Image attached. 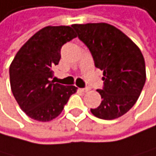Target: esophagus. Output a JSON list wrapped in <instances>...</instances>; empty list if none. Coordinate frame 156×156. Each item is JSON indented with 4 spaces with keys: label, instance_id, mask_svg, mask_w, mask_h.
I'll list each match as a JSON object with an SVG mask.
<instances>
[{
    "label": "esophagus",
    "instance_id": "34e87169",
    "mask_svg": "<svg viewBox=\"0 0 156 156\" xmlns=\"http://www.w3.org/2000/svg\"><path fill=\"white\" fill-rule=\"evenodd\" d=\"M88 90H89L88 88H80V91L82 92V93H85V92H87Z\"/></svg>",
    "mask_w": 156,
    "mask_h": 156
}]
</instances>
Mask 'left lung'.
<instances>
[{
	"label": "left lung",
	"instance_id": "obj_1",
	"mask_svg": "<svg viewBox=\"0 0 156 156\" xmlns=\"http://www.w3.org/2000/svg\"><path fill=\"white\" fill-rule=\"evenodd\" d=\"M79 39L88 47L95 67L103 71L102 103L92 115L111 120L135 105L146 82L145 59L124 33L108 23L74 24Z\"/></svg>",
	"mask_w": 156,
	"mask_h": 156
}]
</instances>
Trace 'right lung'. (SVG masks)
Masks as SVG:
<instances>
[{"label":"right lung","instance_id":"add662e5","mask_svg":"<svg viewBox=\"0 0 156 156\" xmlns=\"http://www.w3.org/2000/svg\"><path fill=\"white\" fill-rule=\"evenodd\" d=\"M76 37L70 26H47L32 36L16 53L9 67L12 94L21 110L37 121L58 116L72 94L74 85L54 83L53 68L61 58V47Z\"/></svg>","mask_w":156,"mask_h":156}]
</instances>
